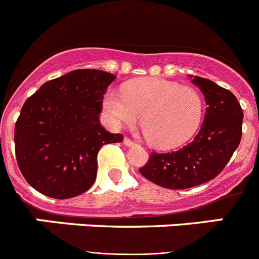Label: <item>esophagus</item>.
Here are the masks:
<instances>
[{"instance_id":"esophagus-1","label":"esophagus","mask_w":259,"mask_h":259,"mask_svg":"<svg viewBox=\"0 0 259 259\" xmlns=\"http://www.w3.org/2000/svg\"><path fill=\"white\" fill-rule=\"evenodd\" d=\"M123 143H124V145H127V146H132L135 144L134 141L130 139V137H124V139H123Z\"/></svg>"}]
</instances>
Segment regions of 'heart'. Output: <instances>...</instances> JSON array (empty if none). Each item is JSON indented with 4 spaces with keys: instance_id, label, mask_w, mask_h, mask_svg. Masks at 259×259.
<instances>
[{
    "instance_id": "1",
    "label": "heart",
    "mask_w": 259,
    "mask_h": 259,
    "mask_svg": "<svg viewBox=\"0 0 259 259\" xmlns=\"http://www.w3.org/2000/svg\"><path fill=\"white\" fill-rule=\"evenodd\" d=\"M105 118L114 128L134 124L141 115L146 140L159 149L183 145L196 134L203 113L200 93L163 79H141L124 92L109 89L102 100Z\"/></svg>"
}]
</instances>
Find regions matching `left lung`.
I'll use <instances>...</instances> for the list:
<instances>
[{
    "mask_svg": "<svg viewBox=\"0 0 259 259\" xmlns=\"http://www.w3.org/2000/svg\"><path fill=\"white\" fill-rule=\"evenodd\" d=\"M192 77V76H191ZM207 107L193 141L171 153H152L140 174L168 189H187L214 179L237 149L242 134V110L235 95L209 79L194 76Z\"/></svg>",
    "mask_w": 259,
    "mask_h": 259,
    "instance_id": "left-lung-1",
    "label": "left lung"
}]
</instances>
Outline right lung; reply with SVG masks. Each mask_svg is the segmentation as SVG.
Instances as JSON below:
<instances>
[{
  "instance_id": "right-lung-1",
  "label": "right lung",
  "mask_w": 259,
  "mask_h": 259,
  "mask_svg": "<svg viewBox=\"0 0 259 259\" xmlns=\"http://www.w3.org/2000/svg\"><path fill=\"white\" fill-rule=\"evenodd\" d=\"M115 77L101 70H74L44 83L24 102L14 141L18 166L32 188L65 200L92 187L98 150L123 141L98 116Z\"/></svg>"
}]
</instances>
